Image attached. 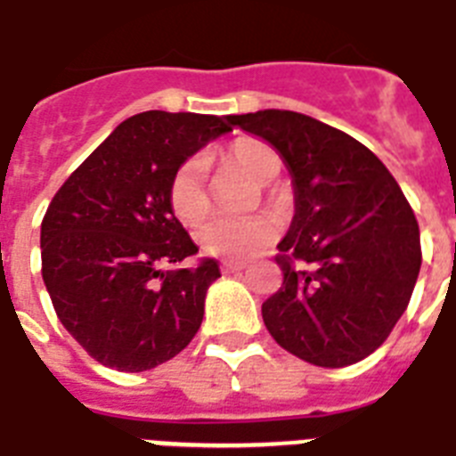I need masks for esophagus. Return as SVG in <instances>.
Here are the masks:
<instances>
[{
    "label": "esophagus",
    "mask_w": 456,
    "mask_h": 456,
    "mask_svg": "<svg viewBox=\"0 0 456 456\" xmlns=\"http://www.w3.org/2000/svg\"><path fill=\"white\" fill-rule=\"evenodd\" d=\"M246 266L240 265V262H222V272L227 273H236V272H243Z\"/></svg>",
    "instance_id": "34e87169"
}]
</instances>
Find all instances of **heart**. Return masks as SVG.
I'll return each instance as SVG.
<instances>
[{"label":"heart","mask_w":456,"mask_h":456,"mask_svg":"<svg viewBox=\"0 0 456 456\" xmlns=\"http://www.w3.org/2000/svg\"><path fill=\"white\" fill-rule=\"evenodd\" d=\"M229 159L246 170L260 184L272 183L281 173L279 154L257 140H239L229 147ZM168 206L173 216L184 224H199L210 213L208 191L203 187L201 159H187L173 173L168 184ZM279 236V222L269 216L248 220H213L196 232V240L206 253L224 260H243L257 255Z\"/></svg>","instance_id":"obj_1"}]
</instances>
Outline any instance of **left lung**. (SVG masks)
<instances>
[{
    "label": "left lung",
    "mask_w": 456,
    "mask_h": 456,
    "mask_svg": "<svg viewBox=\"0 0 456 456\" xmlns=\"http://www.w3.org/2000/svg\"><path fill=\"white\" fill-rule=\"evenodd\" d=\"M292 175L295 217L279 243L283 286L262 305L272 337L318 368L379 349L419 276V224L387 166L356 138L288 110L229 114Z\"/></svg>",
    "instance_id": "left-lung-1"
}]
</instances>
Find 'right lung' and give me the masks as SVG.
Listing matches in <instances>:
<instances>
[{
    "instance_id": "add662e5",
    "label": "right lung",
    "mask_w": 456,
    "mask_h": 456,
    "mask_svg": "<svg viewBox=\"0 0 456 456\" xmlns=\"http://www.w3.org/2000/svg\"><path fill=\"white\" fill-rule=\"evenodd\" d=\"M232 131L216 114H135L74 170L42 220V276L65 330L105 368L144 372L177 356L203 321L216 260L199 253L168 206L170 177Z\"/></svg>"
}]
</instances>
